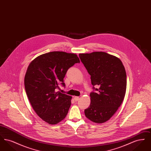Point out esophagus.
Returning <instances> with one entry per match:
<instances>
[{
	"mask_svg": "<svg viewBox=\"0 0 151 151\" xmlns=\"http://www.w3.org/2000/svg\"><path fill=\"white\" fill-rule=\"evenodd\" d=\"M74 100H75V101H78L79 100V97H78V96H75V97H74Z\"/></svg>",
	"mask_w": 151,
	"mask_h": 151,
	"instance_id": "obj_1",
	"label": "esophagus"
}]
</instances>
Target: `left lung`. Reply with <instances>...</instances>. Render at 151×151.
I'll list each match as a JSON object with an SVG mask.
<instances>
[{"instance_id":"1","label":"left lung","mask_w":151,"mask_h":151,"mask_svg":"<svg viewBox=\"0 0 151 151\" xmlns=\"http://www.w3.org/2000/svg\"><path fill=\"white\" fill-rule=\"evenodd\" d=\"M79 57L96 91L90 94L91 104L85 110V115L94 123L106 122L121 106L126 94L124 67L118 58L105 52L79 54Z\"/></svg>"}]
</instances>
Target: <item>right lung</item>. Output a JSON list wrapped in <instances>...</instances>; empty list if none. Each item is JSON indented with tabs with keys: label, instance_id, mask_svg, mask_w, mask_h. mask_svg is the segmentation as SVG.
I'll return each instance as SVG.
<instances>
[{
	"label": "right lung",
	"instance_id": "add662e5",
	"mask_svg": "<svg viewBox=\"0 0 151 151\" xmlns=\"http://www.w3.org/2000/svg\"><path fill=\"white\" fill-rule=\"evenodd\" d=\"M80 63L78 55L63 51L42 54L31 62L24 78L29 102L36 114L45 122L56 124L64 119L71 104L72 97L62 93L67 70Z\"/></svg>",
	"mask_w": 151,
	"mask_h": 151
}]
</instances>
